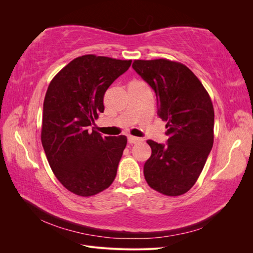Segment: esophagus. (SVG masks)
<instances>
[{
	"label": "esophagus",
	"mask_w": 253,
	"mask_h": 253,
	"mask_svg": "<svg viewBox=\"0 0 253 253\" xmlns=\"http://www.w3.org/2000/svg\"><path fill=\"white\" fill-rule=\"evenodd\" d=\"M127 141H128V143H137V142H140V141H142V139H141V138H138V137L128 136Z\"/></svg>",
	"instance_id": "esophagus-1"
}]
</instances>
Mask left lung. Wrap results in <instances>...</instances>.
<instances>
[{
    "instance_id": "8db88e82",
    "label": "left lung",
    "mask_w": 253,
    "mask_h": 253,
    "mask_svg": "<svg viewBox=\"0 0 253 253\" xmlns=\"http://www.w3.org/2000/svg\"><path fill=\"white\" fill-rule=\"evenodd\" d=\"M133 68L155 90L158 115L167 121V144L147 140L148 185L167 196L185 194L204 169L214 140V109L202 82L185 64L169 59L134 60Z\"/></svg>"
}]
</instances>
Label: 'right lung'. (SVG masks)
Wrapping results in <instances>:
<instances>
[{"instance_id": "1", "label": "right lung", "mask_w": 253, "mask_h": 253, "mask_svg": "<svg viewBox=\"0 0 253 253\" xmlns=\"http://www.w3.org/2000/svg\"><path fill=\"white\" fill-rule=\"evenodd\" d=\"M131 62L84 55L71 61L49 83L41 141L57 179L76 195H96L116 177L126 137H102L89 126L104 111L106 89Z\"/></svg>"}]
</instances>
